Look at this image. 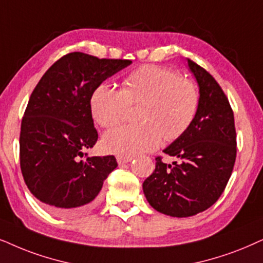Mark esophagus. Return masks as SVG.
Segmentation results:
<instances>
[{"label": "esophagus", "instance_id": "1", "mask_svg": "<svg viewBox=\"0 0 263 263\" xmlns=\"http://www.w3.org/2000/svg\"><path fill=\"white\" fill-rule=\"evenodd\" d=\"M133 159V157L132 156H117V162H118V164H125V163H128V162H130Z\"/></svg>", "mask_w": 263, "mask_h": 263}]
</instances>
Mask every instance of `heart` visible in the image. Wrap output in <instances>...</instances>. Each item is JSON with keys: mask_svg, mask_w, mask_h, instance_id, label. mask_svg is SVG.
<instances>
[{"mask_svg": "<svg viewBox=\"0 0 263 263\" xmlns=\"http://www.w3.org/2000/svg\"><path fill=\"white\" fill-rule=\"evenodd\" d=\"M138 102H142V123L107 132L102 138L107 152L133 156L158 147L163 135L166 140L179 138L194 119L199 95L192 82L174 71L144 65L124 78L123 89L99 84L90 98L91 116L101 127H115L125 118L129 104Z\"/></svg>", "mask_w": 263, "mask_h": 263, "instance_id": "1", "label": "heart"}]
</instances>
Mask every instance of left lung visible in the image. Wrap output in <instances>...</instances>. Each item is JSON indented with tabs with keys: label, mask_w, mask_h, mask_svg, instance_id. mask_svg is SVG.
<instances>
[{
	"label": "left lung",
	"mask_w": 263,
	"mask_h": 263,
	"mask_svg": "<svg viewBox=\"0 0 263 263\" xmlns=\"http://www.w3.org/2000/svg\"><path fill=\"white\" fill-rule=\"evenodd\" d=\"M199 88V104L186 132L163 149L180 162L156 169L142 183L153 209L173 217H189L206 210L220 198L237 155L234 117L228 99L215 78L187 59Z\"/></svg>",
	"instance_id": "obj_1"
}]
</instances>
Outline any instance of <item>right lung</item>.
Segmentation results:
<instances>
[{
  "mask_svg": "<svg viewBox=\"0 0 263 263\" xmlns=\"http://www.w3.org/2000/svg\"><path fill=\"white\" fill-rule=\"evenodd\" d=\"M130 64L70 53L33 89L22 121L20 168L27 189L50 213L71 216L93 208L105 179L117 168L114 156L81 158L98 140L91 94Z\"/></svg>",
  "mask_w": 263,
  "mask_h": 263,
  "instance_id": "add662e5",
  "label": "right lung"
}]
</instances>
